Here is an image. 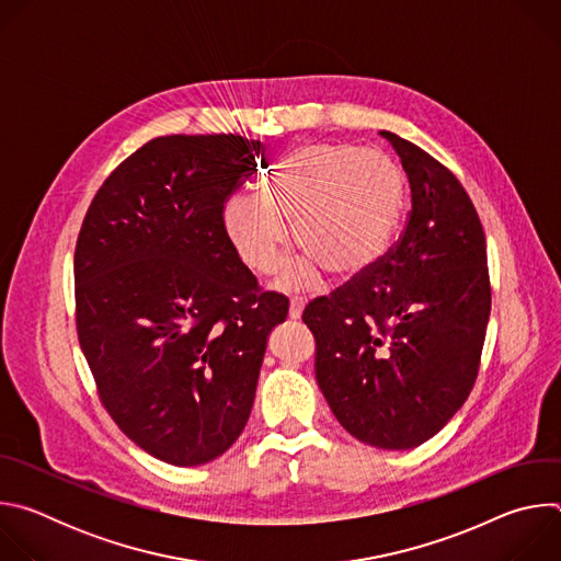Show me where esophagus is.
<instances>
[{
  "instance_id": "obj_1",
  "label": "esophagus",
  "mask_w": 561,
  "mask_h": 561,
  "mask_svg": "<svg viewBox=\"0 0 561 561\" xmlns=\"http://www.w3.org/2000/svg\"><path fill=\"white\" fill-rule=\"evenodd\" d=\"M304 306H306V299H304V297H290L288 317H290V319H299L301 312H304Z\"/></svg>"
}]
</instances>
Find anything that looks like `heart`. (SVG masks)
<instances>
[{"label": "heart", "instance_id": "obj_1", "mask_svg": "<svg viewBox=\"0 0 561 561\" xmlns=\"http://www.w3.org/2000/svg\"><path fill=\"white\" fill-rule=\"evenodd\" d=\"M404 204V175L381 150L306 144L286 152L260 182L257 195H232L224 228L255 273L279 262L293 224L301 255L282 273L284 288L314 282L324 271L351 279L386 251Z\"/></svg>", "mask_w": 561, "mask_h": 561}]
</instances>
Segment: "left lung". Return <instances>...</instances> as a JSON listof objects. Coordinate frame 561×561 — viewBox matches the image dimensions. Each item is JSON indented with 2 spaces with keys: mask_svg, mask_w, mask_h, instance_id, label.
I'll return each instance as SVG.
<instances>
[{
  "mask_svg": "<svg viewBox=\"0 0 561 561\" xmlns=\"http://www.w3.org/2000/svg\"><path fill=\"white\" fill-rule=\"evenodd\" d=\"M402 159L411 213L368 271L304 308L314 377L359 442L409 450L463 407L482 357L491 279L486 237L459 180L426 150L381 130Z\"/></svg>",
  "mask_w": 561,
  "mask_h": 561,
  "instance_id": "1",
  "label": "left lung"
}]
</instances>
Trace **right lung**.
Here are the masks:
<instances>
[{
  "instance_id": "1",
  "label": "right lung",
  "mask_w": 561,
  "mask_h": 561,
  "mask_svg": "<svg viewBox=\"0 0 561 561\" xmlns=\"http://www.w3.org/2000/svg\"><path fill=\"white\" fill-rule=\"evenodd\" d=\"M264 159L242 135H169L135 150L75 247V322L104 409L148 455L199 466L242 435L288 299L262 293L224 204Z\"/></svg>"
}]
</instances>
